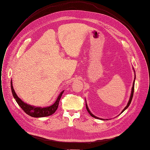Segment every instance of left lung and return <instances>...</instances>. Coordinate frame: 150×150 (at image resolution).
<instances>
[{
    "label": "left lung",
    "mask_w": 150,
    "mask_h": 150,
    "mask_svg": "<svg viewBox=\"0 0 150 150\" xmlns=\"http://www.w3.org/2000/svg\"><path fill=\"white\" fill-rule=\"evenodd\" d=\"M134 85H135V80H134V83H133V86H132V93H131V95H130V99H129V103H128V104H127V105L126 106V107L123 109V110L122 111V112L121 113H122L124 110L128 108L129 106V105L130 104V103H131V101H132V98H133V96H134ZM86 110H88V112H89V114L92 116L93 117H95V118H96V119H101V120H103V119H100V118H98V117H96V116H95L90 111V110H89V109H88V106H87V104H86Z\"/></svg>",
    "instance_id": "1"
}]
</instances>
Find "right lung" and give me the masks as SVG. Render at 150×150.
<instances>
[{
    "label": "right lung",
    "instance_id": "obj_1",
    "mask_svg": "<svg viewBox=\"0 0 150 150\" xmlns=\"http://www.w3.org/2000/svg\"><path fill=\"white\" fill-rule=\"evenodd\" d=\"M11 90H12L13 96L15 99V101L18 103V104L20 106V108L24 110V112L26 114L29 115L30 116H31L33 117H46V116H49L53 114L55 111H56V110L58 108L59 101L64 91H62L60 93V94L59 95L56 101H55L52 106L42 108L40 107H35V106H31V105L27 104L26 103H25L23 101H22L21 99H20L18 97V96L16 95V93L15 92V90L12 86V81H11Z\"/></svg>",
    "mask_w": 150,
    "mask_h": 150
}]
</instances>
